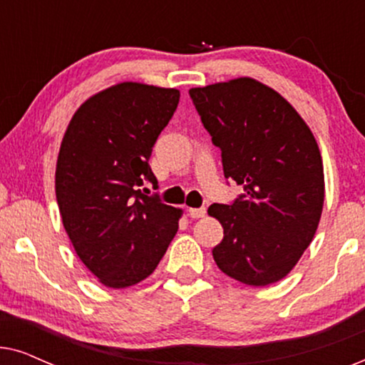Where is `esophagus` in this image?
<instances>
[{"instance_id": "34e87169", "label": "esophagus", "mask_w": 365, "mask_h": 365, "mask_svg": "<svg viewBox=\"0 0 365 365\" xmlns=\"http://www.w3.org/2000/svg\"><path fill=\"white\" fill-rule=\"evenodd\" d=\"M189 216L194 217V219L204 217V216H206V207H191V209H189Z\"/></svg>"}]
</instances>
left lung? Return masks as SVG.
Segmentation results:
<instances>
[{"mask_svg":"<svg viewBox=\"0 0 365 365\" xmlns=\"http://www.w3.org/2000/svg\"><path fill=\"white\" fill-rule=\"evenodd\" d=\"M221 149L224 178L244 192L207 212L224 227L217 267L247 286L281 281L311 244L324 204L322 158L311 129L274 89L251 78L189 89Z\"/></svg>","mask_w":365,"mask_h":365,"instance_id":"1","label":"left lung"}]
</instances>
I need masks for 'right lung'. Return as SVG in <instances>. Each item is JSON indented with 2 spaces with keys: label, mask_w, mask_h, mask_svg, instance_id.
<instances>
[{
  "label": "right lung",
  "mask_w": 365,
  "mask_h": 365,
  "mask_svg": "<svg viewBox=\"0 0 365 365\" xmlns=\"http://www.w3.org/2000/svg\"><path fill=\"white\" fill-rule=\"evenodd\" d=\"M179 103L178 89L121 83L74 114L56 164V199L74 251L99 282L123 289L158 267L181 211L164 204L149 166Z\"/></svg>",
  "instance_id": "add662e5"
}]
</instances>
